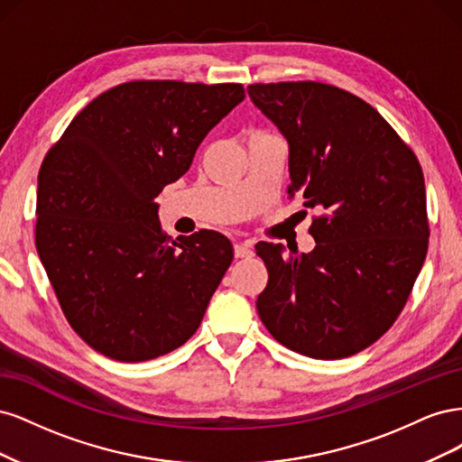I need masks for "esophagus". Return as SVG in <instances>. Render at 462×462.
<instances>
[{
  "label": "esophagus",
  "instance_id": "esophagus-1",
  "mask_svg": "<svg viewBox=\"0 0 462 462\" xmlns=\"http://www.w3.org/2000/svg\"><path fill=\"white\" fill-rule=\"evenodd\" d=\"M253 241H241V243H235V256L236 258H246V256H253Z\"/></svg>",
  "mask_w": 462,
  "mask_h": 462
}]
</instances>
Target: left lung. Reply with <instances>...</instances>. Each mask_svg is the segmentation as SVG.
Instances as JSON below:
<instances>
[{
	"label": "left lung",
	"mask_w": 462,
	"mask_h": 462,
	"mask_svg": "<svg viewBox=\"0 0 462 462\" xmlns=\"http://www.w3.org/2000/svg\"><path fill=\"white\" fill-rule=\"evenodd\" d=\"M250 100L289 144V194L324 209L309 254L260 243L270 279L256 310L295 353L337 360L393 326L428 253L422 167L355 94L321 82L250 85Z\"/></svg>",
	"instance_id": "left-lung-1"
}]
</instances>
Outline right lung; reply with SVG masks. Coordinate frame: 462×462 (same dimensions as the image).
<instances>
[{"label":"right lung","mask_w":462,"mask_h":462,"mask_svg":"<svg viewBox=\"0 0 462 462\" xmlns=\"http://www.w3.org/2000/svg\"><path fill=\"white\" fill-rule=\"evenodd\" d=\"M245 100L243 85L133 80L71 121L38 175L36 248L61 310L121 362L185 345L233 260L227 236L162 231L158 194Z\"/></svg>","instance_id":"obj_1"}]
</instances>
